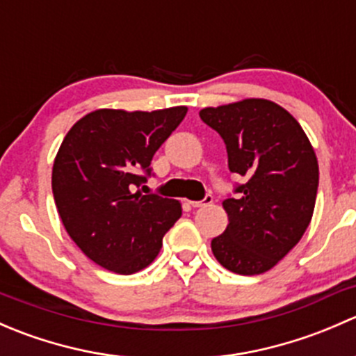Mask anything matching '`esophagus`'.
<instances>
[{"instance_id":"esophagus-1","label":"esophagus","mask_w":356,"mask_h":356,"mask_svg":"<svg viewBox=\"0 0 356 356\" xmlns=\"http://www.w3.org/2000/svg\"><path fill=\"white\" fill-rule=\"evenodd\" d=\"M211 201H213V196L207 195L201 201H189V203H191V207H195V208H203V207H208Z\"/></svg>"}]
</instances>
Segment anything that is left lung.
Here are the masks:
<instances>
[{
    "instance_id": "left-lung-1",
    "label": "left lung",
    "mask_w": 356,
    "mask_h": 356,
    "mask_svg": "<svg viewBox=\"0 0 356 356\" xmlns=\"http://www.w3.org/2000/svg\"><path fill=\"white\" fill-rule=\"evenodd\" d=\"M200 117L224 139L229 170L246 177L236 186L238 198L222 203L229 224L211 239V251L234 274H264L298 245L310 224L317 156L296 118L268 99L208 106Z\"/></svg>"
}]
</instances>
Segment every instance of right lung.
Here are the masks:
<instances>
[{
  "label": "right lung",
  "instance_id": "1",
  "mask_svg": "<svg viewBox=\"0 0 356 356\" xmlns=\"http://www.w3.org/2000/svg\"><path fill=\"white\" fill-rule=\"evenodd\" d=\"M188 113L102 108L67 132L53 163V196L65 231L106 270L129 275L148 267L182 215L177 200L143 195L152 160ZM145 188V186H143Z\"/></svg>",
  "mask_w": 356,
  "mask_h": 356
}]
</instances>
